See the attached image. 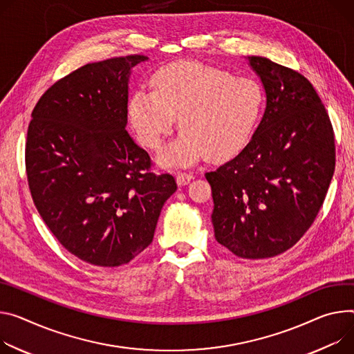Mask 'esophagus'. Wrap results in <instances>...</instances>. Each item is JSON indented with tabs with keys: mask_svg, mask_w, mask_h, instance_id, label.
<instances>
[{
	"mask_svg": "<svg viewBox=\"0 0 354 354\" xmlns=\"http://www.w3.org/2000/svg\"><path fill=\"white\" fill-rule=\"evenodd\" d=\"M192 179H194V175L186 174V172H180V174H178V176H176V182H178L179 186L187 185Z\"/></svg>",
	"mask_w": 354,
	"mask_h": 354,
	"instance_id": "esophagus-1",
	"label": "esophagus"
}]
</instances>
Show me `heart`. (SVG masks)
Wrapping results in <instances>:
<instances>
[{
	"mask_svg": "<svg viewBox=\"0 0 354 354\" xmlns=\"http://www.w3.org/2000/svg\"><path fill=\"white\" fill-rule=\"evenodd\" d=\"M151 86L131 94L128 115L138 141L151 151L160 149L179 117L183 133L162 155L167 165L237 155L251 141L266 104L259 80L195 60L158 69Z\"/></svg>",
	"mask_w": 354,
	"mask_h": 354,
	"instance_id": "obj_1",
	"label": "heart"
}]
</instances>
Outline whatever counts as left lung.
Returning <instances> with one entry per match:
<instances>
[{
  "instance_id": "obj_1",
  "label": "left lung",
  "mask_w": 354,
  "mask_h": 354,
  "mask_svg": "<svg viewBox=\"0 0 354 354\" xmlns=\"http://www.w3.org/2000/svg\"><path fill=\"white\" fill-rule=\"evenodd\" d=\"M267 106L247 147L207 172L217 243L247 260L295 245L324 205L335 172V133L328 111L299 72L248 56Z\"/></svg>"
}]
</instances>
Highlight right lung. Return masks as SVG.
I'll return each mask as SVG.
<instances>
[{
	"instance_id": "right-lung-1",
	"label": "right lung",
	"mask_w": 354,
	"mask_h": 354,
	"mask_svg": "<svg viewBox=\"0 0 354 354\" xmlns=\"http://www.w3.org/2000/svg\"><path fill=\"white\" fill-rule=\"evenodd\" d=\"M128 55L87 63L53 83L28 127L32 199L57 241L97 267L130 263L153 239L171 174H153L127 133L128 77L147 60Z\"/></svg>"
}]
</instances>
